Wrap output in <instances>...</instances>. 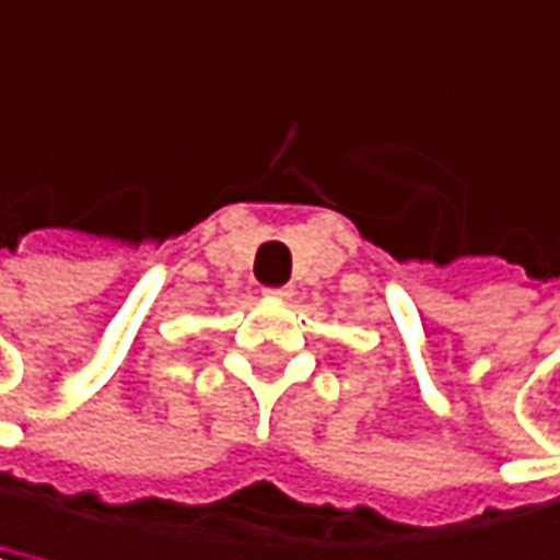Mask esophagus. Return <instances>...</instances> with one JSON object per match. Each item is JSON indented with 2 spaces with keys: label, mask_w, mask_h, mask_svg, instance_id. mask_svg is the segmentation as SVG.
Masks as SVG:
<instances>
[{
  "label": "esophagus",
  "mask_w": 560,
  "mask_h": 560,
  "mask_svg": "<svg viewBox=\"0 0 560 560\" xmlns=\"http://www.w3.org/2000/svg\"><path fill=\"white\" fill-rule=\"evenodd\" d=\"M272 298H291V284H279V288H269Z\"/></svg>",
  "instance_id": "esophagus-1"
}]
</instances>
